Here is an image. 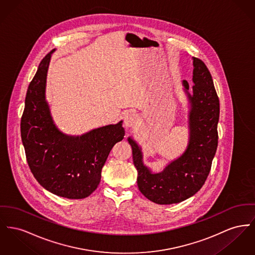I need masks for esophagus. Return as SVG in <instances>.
Here are the masks:
<instances>
[{
  "mask_svg": "<svg viewBox=\"0 0 255 255\" xmlns=\"http://www.w3.org/2000/svg\"><path fill=\"white\" fill-rule=\"evenodd\" d=\"M123 120H124L125 126H127V127H132V126H134L135 124H136V122H137V119H136L135 113H133L131 111H128V112H126L124 114Z\"/></svg>",
  "mask_w": 255,
  "mask_h": 255,
  "instance_id": "esophagus-1",
  "label": "esophagus"
}]
</instances>
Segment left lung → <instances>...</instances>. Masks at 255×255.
I'll return each instance as SVG.
<instances>
[{
    "label": "left lung",
    "instance_id": "8db88e82",
    "mask_svg": "<svg viewBox=\"0 0 255 255\" xmlns=\"http://www.w3.org/2000/svg\"><path fill=\"white\" fill-rule=\"evenodd\" d=\"M193 94L189 84L183 81L190 102L189 142L178 159L159 173H153L143 165L142 153L132 137L133 161L137 170V187L140 193L157 204H173L195 195L209 175L212 161L218 147V122L220 101L213 79L205 63L193 58Z\"/></svg>",
    "mask_w": 255,
    "mask_h": 255
}]
</instances>
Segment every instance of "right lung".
I'll return each instance as SVG.
<instances>
[{
  "label": "right lung",
  "mask_w": 255,
  "mask_h": 255,
  "mask_svg": "<svg viewBox=\"0 0 255 255\" xmlns=\"http://www.w3.org/2000/svg\"><path fill=\"white\" fill-rule=\"evenodd\" d=\"M52 50L41 60L29 85L21 119V137L30 171L47 191L70 199L91 195L114 145L123 139L122 121L82 135L61 133L45 99L46 78Z\"/></svg>",
  "instance_id": "1"
}]
</instances>
